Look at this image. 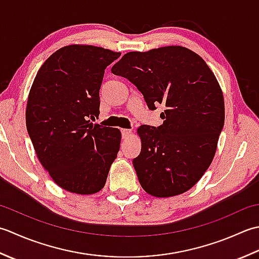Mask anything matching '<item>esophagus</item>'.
Segmentation results:
<instances>
[{"instance_id": "esophagus-1", "label": "esophagus", "mask_w": 259, "mask_h": 259, "mask_svg": "<svg viewBox=\"0 0 259 259\" xmlns=\"http://www.w3.org/2000/svg\"><path fill=\"white\" fill-rule=\"evenodd\" d=\"M132 134H133V132H132L131 130H127V128L122 130V136H123V139H128L130 136H132Z\"/></svg>"}]
</instances>
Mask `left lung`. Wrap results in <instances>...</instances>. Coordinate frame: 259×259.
Masks as SVG:
<instances>
[{
    "label": "left lung",
    "mask_w": 259,
    "mask_h": 259,
    "mask_svg": "<svg viewBox=\"0 0 259 259\" xmlns=\"http://www.w3.org/2000/svg\"><path fill=\"white\" fill-rule=\"evenodd\" d=\"M112 72L133 82L150 109L165 106L161 126L137 128L142 150L133 165L142 188L156 198L187 192L210 166L224 127V95L214 73L181 46L127 52Z\"/></svg>",
    "instance_id": "1"
}]
</instances>
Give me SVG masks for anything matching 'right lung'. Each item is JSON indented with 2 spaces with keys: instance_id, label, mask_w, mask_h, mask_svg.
I'll use <instances>...</instances> for the list:
<instances>
[{
  "instance_id": "add662e5",
  "label": "right lung",
  "mask_w": 259,
  "mask_h": 259,
  "mask_svg": "<svg viewBox=\"0 0 259 259\" xmlns=\"http://www.w3.org/2000/svg\"><path fill=\"white\" fill-rule=\"evenodd\" d=\"M120 52L70 45L54 52L36 72L25 109L36 156L52 180L77 194L99 192L119 151L118 128L93 124L106 67Z\"/></svg>"
}]
</instances>
